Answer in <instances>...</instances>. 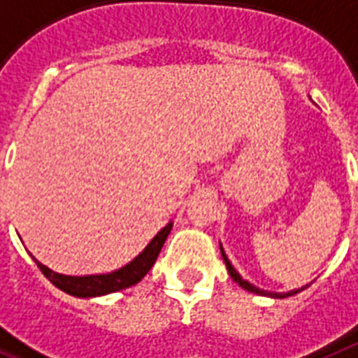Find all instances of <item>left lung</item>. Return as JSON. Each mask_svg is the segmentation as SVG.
Instances as JSON below:
<instances>
[{
  "mask_svg": "<svg viewBox=\"0 0 358 358\" xmlns=\"http://www.w3.org/2000/svg\"><path fill=\"white\" fill-rule=\"evenodd\" d=\"M220 252H222V248H220ZM222 259H224L226 268H228L229 275H231V280H234L235 283H239L241 287H243V289H245V290H250V292H255V294H261V296H272V298H287V296L296 294V292H300V290H294V292H289V294H274V292H266V290L257 289V287H254V285H250L248 281H245V280H243V278H241L239 274H237V270H235L234 266H231V263H229V261H228V257H226L224 252H222Z\"/></svg>",
  "mask_w": 358,
  "mask_h": 358,
  "instance_id": "left-lung-1",
  "label": "left lung"
}]
</instances>
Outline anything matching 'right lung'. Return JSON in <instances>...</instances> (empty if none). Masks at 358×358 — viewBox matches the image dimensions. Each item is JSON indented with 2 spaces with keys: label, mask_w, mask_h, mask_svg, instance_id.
<instances>
[{
  "label": "right lung",
  "mask_w": 358,
  "mask_h": 358,
  "mask_svg": "<svg viewBox=\"0 0 358 358\" xmlns=\"http://www.w3.org/2000/svg\"><path fill=\"white\" fill-rule=\"evenodd\" d=\"M171 228L173 224H167L162 231H159L150 245L141 252V254L129 263L123 268L115 270L112 274H99V275H62L57 274L53 270H49L48 266H43L42 263L36 264L38 268L42 270V274L48 278L55 287H58L64 292H68L71 296H78V298H92V296H103L110 294V292H117V290L129 289L132 285H136L138 281H141L147 275L152 264L158 259L159 252H162V246H164L167 235L171 234Z\"/></svg>",
  "instance_id": "obj_1"
}]
</instances>
